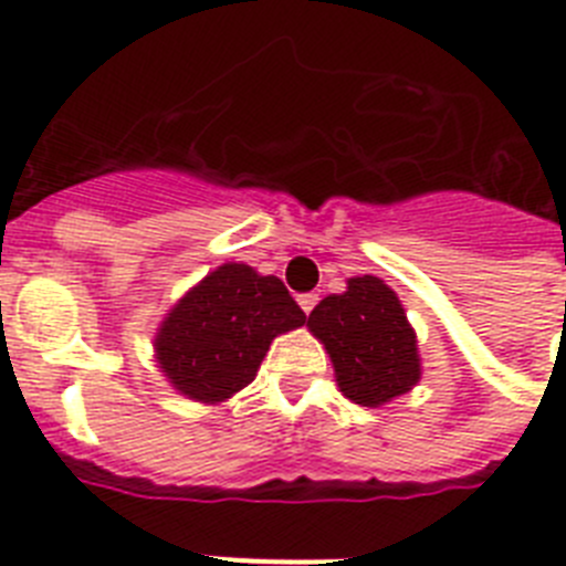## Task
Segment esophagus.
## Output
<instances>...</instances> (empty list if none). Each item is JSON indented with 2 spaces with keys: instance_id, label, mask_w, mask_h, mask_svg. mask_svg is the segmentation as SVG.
<instances>
[{
  "instance_id": "1",
  "label": "esophagus",
  "mask_w": 566,
  "mask_h": 566,
  "mask_svg": "<svg viewBox=\"0 0 566 566\" xmlns=\"http://www.w3.org/2000/svg\"><path fill=\"white\" fill-rule=\"evenodd\" d=\"M317 294H314V292H308V294H300V297H297V303H300V308H303V312H306V314H312L314 312V306H317Z\"/></svg>"
}]
</instances>
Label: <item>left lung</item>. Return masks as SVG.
<instances>
[{"label": "left lung", "mask_w": 566, "mask_h": 566, "mask_svg": "<svg viewBox=\"0 0 566 566\" xmlns=\"http://www.w3.org/2000/svg\"><path fill=\"white\" fill-rule=\"evenodd\" d=\"M308 328L326 345L339 391L365 408H379L419 382L417 334L397 294L374 274L348 280L308 314Z\"/></svg>", "instance_id": "obj_1"}]
</instances>
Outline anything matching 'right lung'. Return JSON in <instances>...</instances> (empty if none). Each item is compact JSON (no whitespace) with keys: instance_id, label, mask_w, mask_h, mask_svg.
I'll return each instance as SVG.
<instances>
[{"instance_id":"right-lung-1","label":"right lung","mask_w":566,"mask_h":566,"mask_svg":"<svg viewBox=\"0 0 566 566\" xmlns=\"http://www.w3.org/2000/svg\"><path fill=\"white\" fill-rule=\"evenodd\" d=\"M303 323L306 314L283 280L223 263L164 317L155 359L175 391L214 405L247 388L272 339Z\"/></svg>"}]
</instances>
